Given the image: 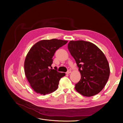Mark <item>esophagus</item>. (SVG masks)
I'll return each instance as SVG.
<instances>
[{
    "instance_id": "esophagus-1",
    "label": "esophagus",
    "mask_w": 123,
    "mask_h": 123,
    "mask_svg": "<svg viewBox=\"0 0 123 123\" xmlns=\"http://www.w3.org/2000/svg\"><path fill=\"white\" fill-rule=\"evenodd\" d=\"M71 73V70H68V72L66 73V74H70Z\"/></svg>"
}]
</instances>
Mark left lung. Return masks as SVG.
Masks as SVG:
<instances>
[{
	"mask_svg": "<svg viewBox=\"0 0 123 123\" xmlns=\"http://www.w3.org/2000/svg\"><path fill=\"white\" fill-rule=\"evenodd\" d=\"M68 49L81 75L75 89L86 97L97 94L104 88L109 78L110 68L106 56L96 45L89 41H70Z\"/></svg>",
	"mask_w": 123,
	"mask_h": 123,
	"instance_id": "8db88e82",
	"label": "left lung"
}]
</instances>
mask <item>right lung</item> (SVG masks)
Here are the masks:
<instances>
[{"label":"right lung","mask_w":123,"mask_h":123,"mask_svg":"<svg viewBox=\"0 0 123 123\" xmlns=\"http://www.w3.org/2000/svg\"><path fill=\"white\" fill-rule=\"evenodd\" d=\"M68 41L53 39L36 43L26 56L25 74L31 88L37 93L45 95L55 91L64 73L49 69L55 51Z\"/></svg>","instance_id":"right-lung-1"}]
</instances>
